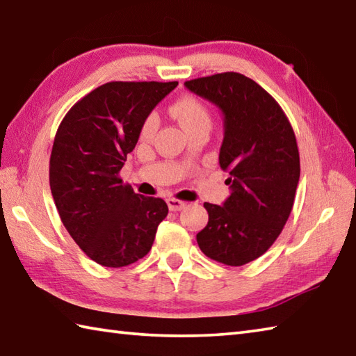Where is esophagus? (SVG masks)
Instances as JSON below:
<instances>
[{
    "label": "esophagus",
    "mask_w": 356,
    "mask_h": 356,
    "mask_svg": "<svg viewBox=\"0 0 356 356\" xmlns=\"http://www.w3.org/2000/svg\"><path fill=\"white\" fill-rule=\"evenodd\" d=\"M185 205H186L185 202L179 200V199H168V207H170L171 211H180V210H184Z\"/></svg>",
    "instance_id": "esophagus-1"
}]
</instances>
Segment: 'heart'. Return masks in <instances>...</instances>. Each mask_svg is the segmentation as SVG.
<instances>
[{
	"mask_svg": "<svg viewBox=\"0 0 356 356\" xmlns=\"http://www.w3.org/2000/svg\"><path fill=\"white\" fill-rule=\"evenodd\" d=\"M170 113L182 123V127L191 132L199 128H208L211 127V114L208 108L200 100L194 99V97H182L171 104ZM157 128V118L156 115H148L142 123L140 128V137L149 138Z\"/></svg>",
	"mask_w": 356,
	"mask_h": 356,
	"instance_id": "1",
	"label": "heart"
}]
</instances>
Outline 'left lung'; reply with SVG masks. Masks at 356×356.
<instances>
[{
  "instance_id": "8db88e82",
  "label": "left lung",
  "mask_w": 356,
  "mask_h": 356,
  "mask_svg": "<svg viewBox=\"0 0 356 356\" xmlns=\"http://www.w3.org/2000/svg\"><path fill=\"white\" fill-rule=\"evenodd\" d=\"M224 114L219 165L232 194L205 202L208 224L197 233L205 256L241 267L273 245L287 222L301 174L293 128L273 97L248 76L222 72L185 81Z\"/></svg>"
}]
</instances>
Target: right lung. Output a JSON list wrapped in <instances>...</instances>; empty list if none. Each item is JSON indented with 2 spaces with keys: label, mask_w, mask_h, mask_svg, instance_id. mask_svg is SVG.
<instances>
[{
  "label": "right lung",
  "mask_w": 356,
  "mask_h": 356,
  "mask_svg": "<svg viewBox=\"0 0 356 356\" xmlns=\"http://www.w3.org/2000/svg\"><path fill=\"white\" fill-rule=\"evenodd\" d=\"M177 81H109L76 102L55 134L49 184L63 225L85 254L120 268L148 254L168 205L118 176L142 123Z\"/></svg>",
  "instance_id": "right-lung-1"
}]
</instances>
